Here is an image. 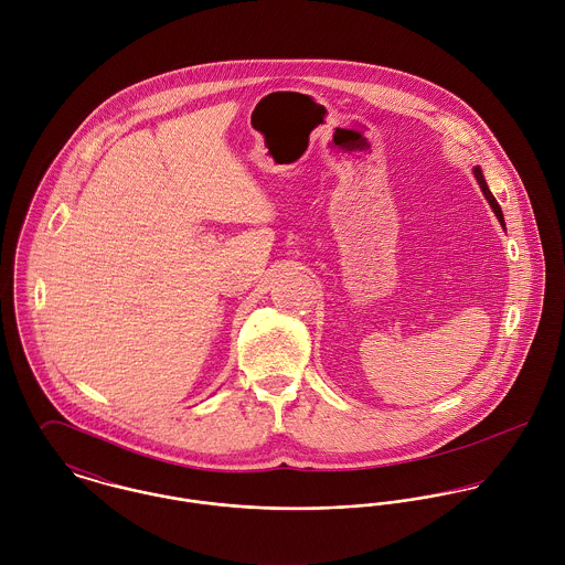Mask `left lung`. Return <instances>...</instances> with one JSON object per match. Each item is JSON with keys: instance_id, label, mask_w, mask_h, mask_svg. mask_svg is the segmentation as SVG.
Wrapping results in <instances>:
<instances>
[{"instance_id": "obj_1", "label": "left lung", "mask_w": 565, "mask_h": 565, "mask_svg": "<svg viewBox=\"0 0 565 565\" xmlns=\"http://www.w3.org/2000/svg\"><path fill=\"white\" fill-rule=\"evenodd\" d=\"M475 171V178H477V182H479V186H481V191H483L484 200L489 202V206H491V211L495 213V217H498V222L504 226V217H502V211H500V206H498V202H495V198L491 195V191H489V186H487V182H484L483 171H481V167H475L472 169Z\"/></svg>"}]
</instances>
